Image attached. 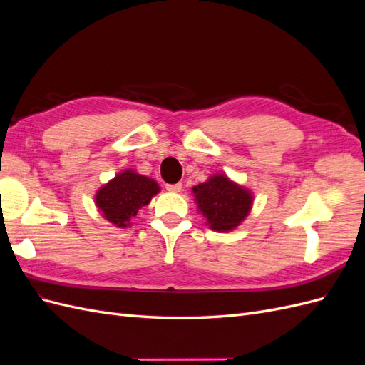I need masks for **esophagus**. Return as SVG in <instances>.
Wrapping results in <instances>:
<instances>
[{
  "mask_svg": "<svg viewBox=\"0 0 365 365\" xmlns=\"http://www.w3.org/2000/svg\"><path fill=\"white\" fill-rule=\"evenodd\" d=\"M181 189H182V184H181V182H176V184H165V190H168V192H173V193H176V192H181Z\"/></svg>",
  "mask_w": 365,
  "mask_h": 365,
  "instance_id": "obj_1",
  "label": "esophagus"
}]
</instances>
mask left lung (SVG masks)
<instances>
[{
    "mask_svg": "<svg viewBox=\"0 0 365 365\" xmlns=\"http://www.w3.org/2000/svg\"><path fill=\"white\" fill-rule=\"evenodd\" d=\"M195 201L210 228L230 231L244 220L252 204L248 190L231 182L225 175H215L207 182L193 187Z\"/></svg>",
    "mask_w": 365,
    "mask_h": 365,
    "instance_id": "obj_1",
    "label": "left lung"
}]
</instances>
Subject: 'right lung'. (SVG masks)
<instances>
[{
    "mask_svg": "<svg viewBox=\"0 0 365 365\" xmlns=\"http://www.w3.org/2000/svg\"><path fill=\"white\" fill-rule=\"evenodd\" d=\"M158 190V184L148 176L125 170L97 192L96 205L109 222L117 227H128L130 219L137 216L141 207L150 202Z\"/></svg>",
    "mask_w": 365,
    "mask_h": 365,
    "instance_id": "1",
    "label": "right lung"
}]
</instances>
